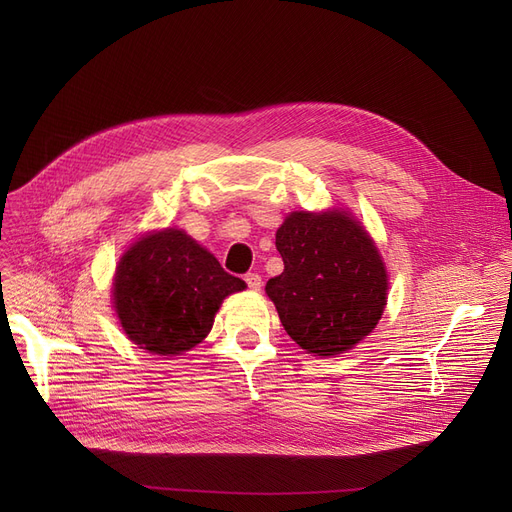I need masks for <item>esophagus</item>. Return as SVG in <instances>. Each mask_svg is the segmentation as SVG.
Masks as SVG:
<instances>
[{
    "instance_id": "obj_1",
    "label": "esophagus",
    "mask_w": 512,
    "mask_h": 512,
    "mask_svg": "<svg viewBox=\"0 0 512 512\" xmlns=\"http://www.w3.org/2000/svg\"><path fill=\"white\" fill-rule=\"evenodd\" d=\"M245 282H247V286H249L251 290H259L261 284H263L259 274H247V276H245Z\"/></svg>"
}]
</instances>
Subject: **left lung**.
I'll return each mask as SVG.
<instances>
[{"mask_svg": "<svg viewBox=\"0 0 512 512\" xmlns=\"http://www.w3.org/2000/svg\"><path fill=\"white\" fill-rule=\"evenodd\" d=\"M284 272L265 286L288 336L332 357L378 324L388 292L384 261L365 228L344 211H294L276 232Z\"/></svg>", "mask_w": 512, "mask_h": 512, "instance_id": "obj_1", "label": "left lung"}]
</instances>
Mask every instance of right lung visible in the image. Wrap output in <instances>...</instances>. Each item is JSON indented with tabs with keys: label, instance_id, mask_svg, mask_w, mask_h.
I'll return each instance as SVG.
<instances>
[{
	"label": "right lung",
	"instance_id": "right-lung-1",
	"mask_svg": "<svg viewBox=\"0 0 512 512\" xmlns=\"http://www.w3.org/2000/svg\"><path fill=\"white\" fill-rule=\"evenodd\" d=\"M245 282L182 230L153 232L124 253L114 280V305L128 338L155 355L191 351L213 317Z\"/></svg>",
	"mask_w": 512,
	"mask_h": 512
}]
</instances>
